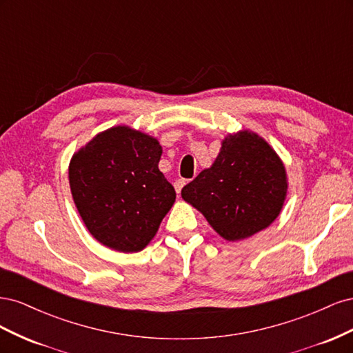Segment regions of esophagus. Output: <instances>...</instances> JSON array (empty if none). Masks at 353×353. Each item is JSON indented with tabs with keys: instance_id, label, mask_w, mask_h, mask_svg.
Returning a JSON list of instances; mask_svg holds the SVG:
<instances>
[{
	"instance_id": "34e87169",
	"label": "esophagus",
	"mask_w": 353,
	"mask_h": 353,
	"mask_svg": "<svg viewBox=\"0 0 353 353\" xmlns=\"http://www.w3.org/2000/svg\"><path fill=\"white\" fill-rule=\"evenodd\" d=\"M185 185V179H183V178H179V179H176L175 183H174V187H175V191H176V194H179L181 193V190H183V187Z\"/></svg>"
}]
</instances>
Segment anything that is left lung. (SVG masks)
Returning <instances> with one entry per match:
<instances>
[{
  "label": "left lung",
  "instance_id": "1",
  "mask_svg": "<svg viewBox=\"0 0 353 353\" xmlns=\"http://www.w3.org/2000/svg\"><path fill=\"white\" fill-rule=\"evenodd\" d=\"M163 150L157 138L117 125L74 152L70 193L91 236L122 253L145 249L176 194L159 170Z\"/></svg>",
  "mask_w": 353,
  "mask_h": 353
}]
</instances>
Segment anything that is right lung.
<instances>
[{
  "label": "right lung",
  "mask_w": 353,
  "mask_h": 353,
  "mask_svg": "<svg viewBox=\"0 0 353 353\" xmlns=\"http://www.w3.org/2000/svg\"><path fill=\"white\" fill-rule=\"evenodd\" d=\"M287 170L268 141L250 130L228 132L209 168L181 196L222 239L240 241L268 228L283 210Z\"/></svg>",
  "instance_id": "obj_1"
}]
</instances>
